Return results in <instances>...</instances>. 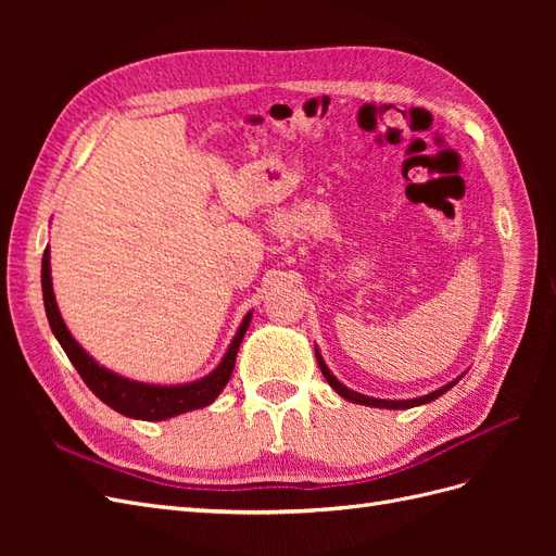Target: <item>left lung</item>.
I'll list each match as a JSON object with an SVG mask.
<instances>
[{
  "instance_id": "1",
  "label": "left lung",
  "mask_w": 556,
  "mask_h": 556,
  "mask_svg": "<svg viewBox=\"0 0 556 556\" xmlns=\"http://www.w3.org/2000/svg\"><path fill=\"white\" fill-rule=\"evenodd\" d=\"M315 357H317L319 371H323V376H325V378H327V382L333 387V392H336V394L343 396L345 401L359 403V406H371V408L406 410V408H415V406H425V403H431V401H435L439 396H443L447 390H452V387L457 384V382L464 378V374H462L459 378H454L452 382H447V384L439 387V390H433V392H429V394H425V396H417V399H374V396H366V394H359V392H355V390H350V387H345L339 378H336V376L329 371V366L325 364V359H323V355H319V350H317V348H315Z\"/></svg>"
}]
</instances>
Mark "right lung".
Returning a JSON list of instances; mask_svg holds the SVG:
<instances>
[{
    "label": "right lung",
    "mask_w": 556,
    "mask_h": 556,
    "mask_svg": "<svg viewBox=\"0 0 556 556\" xmlns=\"http://www.w3.org/2000/svg\"><path fill=\"white\" fill-rule=\"evenodd\" d=\"M41 290H43V306L48 325L53 329L58 343L66 352V357L72 359L80 378L92 390L97 399H102L109 408L121 413L131 419H143V422H162V419H169L182 413L206 408L211 403L220 396L225 384L231 378L233 364H237V355L243 336L250 327L252 311L245 313L241 325L233 333V339L213 371L204 378L192 380V382H178V384H155V382H141L131 380L121 374L111 371L104 364H99L90 352L83 348L64 325L62 313L58 308L55 292H53V276H50V248H46L43 260H41Z\"/></svg>",
    "instance_id": "1"
}]
</instances>
